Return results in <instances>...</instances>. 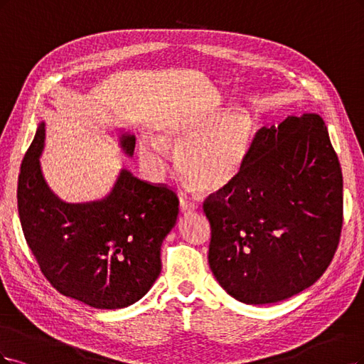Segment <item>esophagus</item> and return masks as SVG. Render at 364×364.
Instances as JSON below:
<instances>
[{
  "instance_id": "1",
  "label": "esophagus",
  "mask_w": 364,
  "mask_h": 364,
  "mask_svg": "<svg viewBox=\"0 0 364 364\" xmlns=\"http://www.w3.org/2000/svg\"><path fill=\"white\" fill-rule=\"evenodd\" d=\"M180 208H181L183 213H193V212H196V210L199 208V205H198L196 201H192L191 198L181 196L180 198Z\"/></svg>"
}]
</instances>
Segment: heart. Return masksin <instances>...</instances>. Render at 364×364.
I'll list each match as a JSON object with an SVG mask.
<instances>
[{"instance_id":"obj_1","label":"heart","mask_w":364,"mask_h":364,"mask_svg":"<svg viewBox=\"0 0 364 364\" xmlns=\"http://www.w3.org/2000/svg\"><path fill=\"white\" fill-rule=\"evenodd\" d=\"M255 137L257 124L248 113L173 116L157 125L156 137H140L137 152L151 178L160 180L169 168V148H175L178 171L201 192L220 193L248 168Z\"/></svg>"}]
</instances>
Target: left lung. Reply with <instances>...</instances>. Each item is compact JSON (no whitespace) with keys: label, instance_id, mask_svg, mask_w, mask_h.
<instances>
[{"label":"left lung","instance_id":"obj_1","mask_svg":"<svg viewBox=\"0 0 364 364\" xmlns=\"http://www.w3.org/2000/svg\"><path fill=\"white\" fill-rule=\"evenodd\" d=\"M208 264L245 304L287 299L318 281L343 224V177L319 114L260 128L248 168L210 195Z\"/></svg>","mask_w":364,"mask_h":364}]
</instances>
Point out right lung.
I'll return each mask as SVG.
<instances>
[{
    "instance_id": "1",
    "label": "right lung",
    "mask_w": 364,
    "mask_h": 364,
    "mask_svg": "<svg viewBox=\"0 0 364 364\" xmlns=\"http://www.w3.org/2000/svg\"><path fill=\"white\" fill-rule=\"evenodd\" d=\"M133 156L136 137L122 133ZM41 122L22 160L18 212L28 248L42 274L62 295L95 309H124L142 298L160 275V248L178 216V198L122 169L101 201L69 204L45 183L39 157Z\"/></svg>"
}]
</instances>
